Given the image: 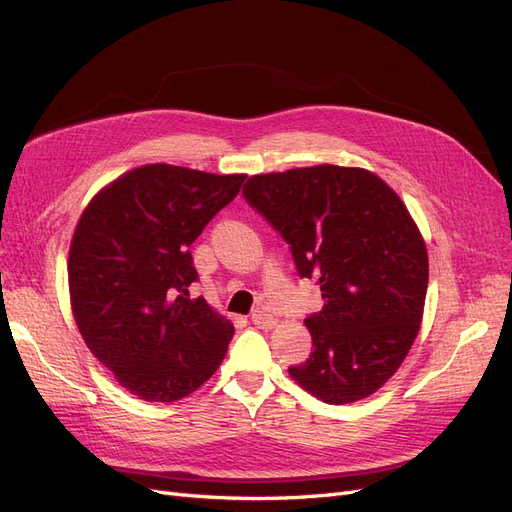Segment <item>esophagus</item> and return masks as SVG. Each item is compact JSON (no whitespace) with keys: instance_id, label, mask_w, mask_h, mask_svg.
I'll return each mask as SVG.
<instances>
[{"instance_id":"1","label":"esophagus","mask_w":512,"mask_h":512,"mask_svg":"<svg viewBox=\"0 0 512 512\" xmlns=\"http://www.w3.org/2000/svg\"><path fill=\"white\" fill-rule=\"evenodd\" d=\"M252 322L256 324V327H260V329H273L275 324H277V320L271 314L262 312V309H256V312L252 314Z\"/></svg>"}]
</instances>
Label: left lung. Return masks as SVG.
I'll list each match as a JSON object with an SVG mask.
<instances>
[{
	"label": "left lung",
	"mask_w": 512,
	"mask_h": 512,
	"mask_svg": "<svg viewBox=\"0 0 512 512\" xmlns=\"http://www.w3.org/2000/svg\"><path fill=\"white\" fill-rule=\"evenodd\" d=\"M243 196L324 299L305 318L314 352L290 378L335 406L376 393L423 320L429 260L406 205L378 175L333 164L254 175Z\"/></svg>",
	"instance_id": "8db88e82"
}]
</instances>
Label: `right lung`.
<instances>
[{"mask_svg": "<svg viewBox=\"0 0 512 512\" xmlns=\"http://www.w3.org/2000/svg\"><path fill=\"white\" fill-rule=\"evenodd\" d=\"M245 175L147 164L100 190L76 224L70 303L87 348L145 401H177L220 367L235 327L203 299L190 245Z\"/></svg>", "mask_w": 512, "mask_h": 512, "instance_id": "right-lung-1", "label": "right lung"}]
</instances>
